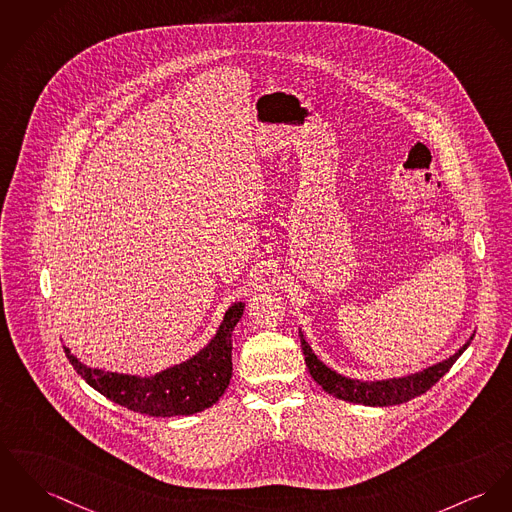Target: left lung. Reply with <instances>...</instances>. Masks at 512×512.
Instances as JSON below:
<instances>
[{"mask_svg":"<svg viewBox=\"0 0 512 512\" xmlns=\"http://www.w3.org/2000/svg\"><path fill=\"white\" fill-rule=\"evenodd\" d=\"M299 336H301V347L305 353L308 373L316 380V384L322 386L324 392L336 396L338 400L351 402V404L384 408V406L404 404V402H409V400L425 394L433 384H437L448 373V369L468 349L470 341L474 340L476 334H472L470 340L466 341L454 355L446 357L431 367H425V369L409 373V375L380 378V380H359V378L336 373L334 369H330L326 363H322L316 357V353L308 345L307 338L301 330H299Z\"/></svg>","mask_w":512,"mask_h":512,"instance_id":"left-lung-1","label":"left lung"}]
</instances>
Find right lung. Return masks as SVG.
I'll return each instance as SVG.
<instances>
[{"label": "right lung", "mask_w": 512, "mask_h": 512, "mask_svg": "<svg viewBox=\"0 0 512 512\" xmlns=\"http://www.w3.org/2000/svg\"><path fill=\"white\" fill-rule=\"evenodd\" d=\"M244 303L227 308L215 336L190 359L155 375L112 373L81 363L64 345L77 375L122 408L151 417L194 415L211 408L225 394L233 376V332Z\"/></svg>", "instance_id": "right-lung-1"}]
</instances>
